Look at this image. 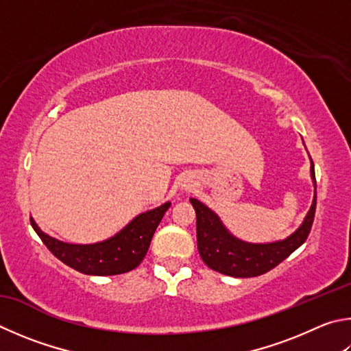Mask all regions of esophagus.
<instances>
[{
	"label": "esophagus",
	"instance_id": "esophagus-1",
	"mask_svg": "<svg viewBox=\"0 0 351 351\" xmlns=\"http://www.w3.org/2000/svg\"><path fill=\"white\" fill-rule=\"evenodd\" d=\"M184 187H186V189H192V182H186V184H184Z\"/></svg>",
	"mask_w": 351,
	"mask_h": 351
}]
</instances>
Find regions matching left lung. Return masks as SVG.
<instances>
[{"label":"left lung","instance_id":"left-lung-1","mask_svg":"<svg viewBox=\"0 0 351 351\" xmlns=\"http://www.w3.org/2000/svg\"><path fill=\"white\" fill-rule=\"evenodd\" d=\"M310 171L315 184V197L304 222L289 238L267 242V244H252V242L234 238L222 224L218 215L207 206H204L201 201L190 197V202L196 212L197 252L207 267L233 278L259 276L275 269L298 247H301L311 230L316 212V178L313 161H311Z\"/></svg>","mask_w":351,"mask_h":351}]
</instances>
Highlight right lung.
Masks as SVG:
<instances>
[{
  "instance_id": "add662e5",
  "label": "right lung",
  "mask_w": 351,
  "mask_h": 351,
  "mask_svg": "<svg viewBox=\"0 0 351 351\" xmlns=\"http://www.w3.org/2000/svg\"><path fill=\"white\" fill-rule=\"evenodd\" d=\"M169 207L170 202H165L154 210L138 215L114 237L95 244H69L44 233L34 218H30V224L44 245L61 263L84 275L112 276L130 271L141 264L156 227Z\"/></svg>"
}]
</instances>
